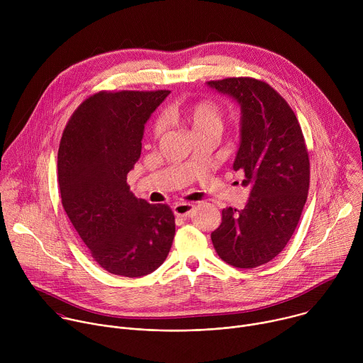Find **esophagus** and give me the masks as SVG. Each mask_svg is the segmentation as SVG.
<instances>
[{
	"label": "esophagus",
	"mask_w": 363,
	"mask_h": 363,
	"mask_svg": "<svg viewBox=\"0 0 363 363\" xmlns=\"http://www.w3.org/2000/svg\"><path fill=\"white\" fill-rule=\"evenodd\" d=\"M194 211V205L189 202H179L174 205V214L178 217H188Z\"/></svg>",
	"instance_id": "1"
}]
</instances>
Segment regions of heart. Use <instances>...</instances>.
<instances>
[{
  "label": "heart",
  "mask_w": 363,
  "mask_h": 363,
  "mask_svg": "<svg viewBox=\"0 0 363 363\" xmlns=\"http://www.w3.org/2000/svg\"><path fill=\"white\" fill-rule=\"evenodd\" d=\"M165 119L175 122L192 132L195 138L202 135H221L224 129V112L216 101L202 99L184 106L169 108L165 112ZM153 138H160L164 133L162 121L153 123Z\"/></svg>",
  "instance_id": "1"
}]
</instances>
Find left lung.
Segmentation results:
<instances>
[{"label": "left lung", "instance_id": "obj_1", "mask_svg": "<svg viewBox=\"0 0 363 363\" xmlns=\"http://www.w3.org/2000/svg\"><path fill=\"white\" fill-rule=\"evenodd\" d=\"M208 84L240 103L241 143L233 168L251 188L244 210H223L211 240L225 263L254 269L277 257L298 224L310 184L308 152L294 112L269 83L227 77Z\"/></svg>", "mask_w": 363, "mask_h": 363}]
</instances>
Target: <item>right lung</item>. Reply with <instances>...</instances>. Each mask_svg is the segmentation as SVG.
<instances>
[{
    "instance_id": "add662e5",
    "label": "right lung",
    "mask_w": 363,
    "mask_h": 363,
    "mask_svg": "<svg viewBox=\"0 0 363 363\" xmlns=\"http://www.w3.org/2000/svg\"><path fill=\"white\" fill-rule=\"evenodd\" d=\"M169 90H101L70 116L59 146L63 208L106 272L140 277L157 270L171 250L175 216L167 203L136 198L126 182L140 157L146 121Z\"/></svg>"
}]
</instances>
